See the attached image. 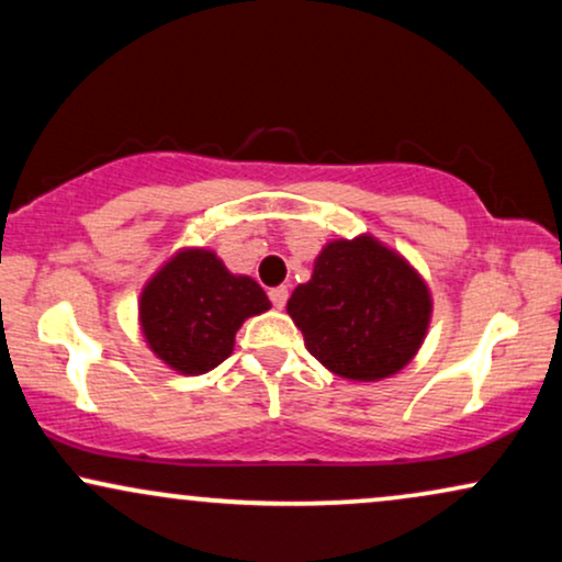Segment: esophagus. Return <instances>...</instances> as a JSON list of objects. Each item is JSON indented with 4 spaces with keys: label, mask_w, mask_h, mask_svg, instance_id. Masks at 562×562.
I'll use <instances>...</instances> for the list:
<instances>
[{
    "label": "esophagus",
    "mask_w": 562,
    "mask_h": 562,
    "mask_svg": "<svg viewBox=\"0 0 562 562\" xmlns=\"http://www.w3.org/2000/svg\"><path fill=\"white\" fill-rule=\"evenodd\" d=\"M269 299H272L274 308H282L288 303V288L280 285V288H272L269 290Z\"/></svg>",
    "instance_id": "obj_1"
}]
</instances>
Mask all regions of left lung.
<instances>
[{"label":"left lung","mask_w":562,"mask_h":562,"mask_svg":"<svg viewBox=\"0 0 562 562\" xmlns=\"http://www.w3.org/2000/svg\"><path fill=\"white\" fill-rule=\"evenodd\" d=\"M288 314L333 375L375 383L402 372L428 335L434 295L423 274L372 235L338 237L293 290Z\"/></svg>","instance_id":"8db88e82"}]
</instances>
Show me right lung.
I'll list each match as a JSON object with an SVG mask.
<instances>
[{"mask_svg":"<svg viewBox=\"0 0 562 562\" xmlns=\"http://www.w3.org/2000/svg\"><path fill=\"white\" fill-rule=\"evenodd\" d=\"M272 308L259 282L232 274L209 248H179L139 293V330L179 375H205L229 357L243 322Z\"/></svg>","mask_w":562,"mask_h":562,"instance_id":"obj_1","label":"right lung"}]
</instances>
